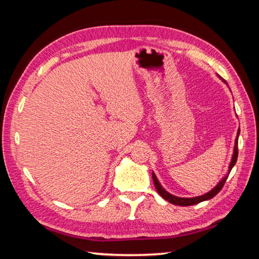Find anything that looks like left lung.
Returning <instances> with one entry per match:
<instances>
[{"label": "left lung", "instance_id": "obj_1", "mask_svg": "<svg viewBox=\"0 0 259 259\" xmlns=\"http://www.w3.org/2000/svg\"><path fill=\"white\" fill-rule=\"evenodd\" d=\"M224 81V80H223ZM239 134H240V130L238 131V135H237V138H236V144H234V152L232 155V159H231V163H230V166H229V173L227 175V177H224L222 180L219 182V185H216V187L214 189H211L207 194H205L203 196H198V197H194V198H182V197H177V196H173L171 194H168V192L164 189V188L161 186V183L158 182L156 176L153 173V181H154V185L155 188H156V190L159 195H161L164 199L167 200L168 203L171 204H175V205H179V206H190V205H195V204H198L201 203V201L204 200H208L210 198H213L214 196H216L222 189L225 181H227V179L230 175V172H231L232 167L234 166V164L237 162V158H238V137H239Z\"/></svg>", "mask_w": 259, "mask_h": 259}]
</instances>
